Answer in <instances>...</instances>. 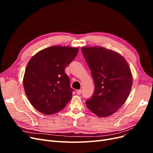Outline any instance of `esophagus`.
Masks as SVG:
<instances>
[{
	"label": "esophagus",
	"instance_id": "1",
	"mask_svg": "<svg viewBox=\"0 0 153 153\" xmlns=\"http://www.w3.org/2000/svg\"><path fill=\"white\" fill-rule=\"evenodd\" d=\"M76 93H77L78 95L81 94V93H82V90H81V89H80V90H77V91H76Z\"/></svg>",
	"mask_w": 153,
	"mask_h": 153
}]
</instances>
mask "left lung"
Masks as SVG:
<instances>
[{"instance_id": "obj_1", "label": "left lung", "mask_w": 153, "mask_h": 153, "mask_svg": "<svg viewBox=\"0 0 153 153\" xmlns=\"http://www.w3.org/2000/svg\"><path fill=\"white\" fill-rule=\"evenodd\" d=\"M82 52L94 82V94L86 105L98 117H108L121 107L131 91L129 64L121 54L101 47H83Z\"/></svg>"}]
</instances>
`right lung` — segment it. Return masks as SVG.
Wrapping results in <instances>:
<instances>
[{"label": "right lung", "mask_w": 153, "mask_h": 153, "mask_svg": "<svg viewBox=\"0 0 153 153\" xmlns=\"http://www.w3.org/2000/svg\"><path fill=\"white\" fill-rule=\"evenodd\" d=\"M78 52V48L52 46L30 59L23 83L31 105L39 112L53 115L62 110L71 99L73 91L64 69Z\"/></svg>", "instance_id": "1"}]
</instances>
